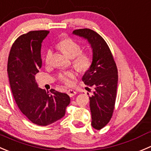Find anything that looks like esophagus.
I'll return each mask as SVG.
<instances>
[{
  "label": "esophagus",
  "mask_w": 151,
  "mask_h": 151,
  "mask_svg": "<svg viewBox=\"0 0 151 151\" xmlns=\"http://www.w3.org/2000/svg\"><path fill=\"white\" fill-rule=\"evenodd\" d=\"M67 93H68V95H69L70 97H72V96H74V95H76V91L73 90V89H69V90L67 92Z\"/></svg>",
  "instance_id": "1"
}]
</instances>
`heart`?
Returning <instances> with one entry per match:
<instances>
[{"label": "heart", "instance_id": "b5f03b06", "mask_svg": "<svg viewBox=\"0 0 151 151\" xmlns=\"http://www.w3.org/2000/svg\"><path fill=\"white\" fill-rule=\"evenodd\" d=\"M57 47L68 57L73 59V64L77 70L85 71L90 67L91 57L88 53L82 51L81 45L76 40L71 38H65L61 40ZM52 56V51L48 50L45 56L46 64L50 63ZM76 74L73 71L64 72L59 75V79L67 85H71L73 79L75 78Z\"/></svg>", "mask_w": 151, "mask_h": 151}]
</instances>
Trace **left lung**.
Returning <instances> with one entry per match:
<instances>
[{
	"label": "left lung",
	"instance_id": "left-lung-1",
	"mask_svg": "<svg viewBox=\"0 0 151 151\" xmlns=\"http://www.w3.org/2000/svg\"><path fill=\"white\" fill-rule=\"evenodd\" d=\"M73 34L87 40L92 50V61L82 81L95 89L89 96L92 126L104 128L111 120L117 95L118 75L116 64L108 45L98 33L89 28L73 31Z\"/></svg>",
	"mask_w": 151,
	"mask_h": 151
}]
</instances>
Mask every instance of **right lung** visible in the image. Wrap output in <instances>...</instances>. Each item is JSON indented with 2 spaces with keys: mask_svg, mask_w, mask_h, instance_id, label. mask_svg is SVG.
<instances>
[{
  "mask_svg": "<svg viewBox=\"0 0 151 151\" xmlns=\"http://www.w3.org/2000/svg\"><path fill=\"white\" fill-rule=\"evenodd\" d=\"M48 31H33L19 37L12 45L7 73L17 106L34 124L45 126L64 117L70 97L51 89L38 87L35 76L42 67L41 47Z\"/></svg>",
  "mask_w": 151,
  "mask_h": 151,
  "instance_id": "right-lung-1",
  "label": "right lung"
}]
</instances>
